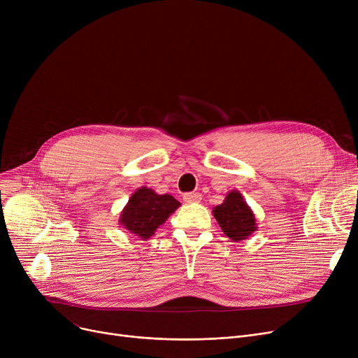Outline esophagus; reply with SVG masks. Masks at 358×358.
I'll list each match as a JSON object with an SVG mask.
<instances>
[{"instance_id": "obj_1", "label": "esophagus", "mask_w": 358, "mask_h": 358, "mask_svg": "<svg viewBox=\"0 0 358 358\" xmlns=\"http://www.w3.org/2000/svg\"><path fill=\"white\" fill-rule=\"evenodd\" d=\"M182 199H184L185 203H199L201 200V194H199V193H185Z\"/></svg>"}]
</instances>
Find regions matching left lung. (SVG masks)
I'll return each instance as SVG.
<instances>
[{
  "label": "left lung",
  "mask_w": 358,
  "mask_h": 358,
  "mask_svg": "<svg viewBox=\"0 0 358 358\" xmlns=\"http://www.w3.org/2000/svg\"><path fill=\"white\" fill-rule=\"evenodd\" d=\"M213 216L222 232L234 242L245 241L257 231L255 215L238 190H231L223 203L213 208Z\"/></svg>",
  "instance_id": "1"
}]
</instances>
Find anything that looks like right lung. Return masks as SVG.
<instances>
[{
	"instance_id": "obj_1",
	"label": "right lung",
	"mask_w": 358,
	"mask_h": 358,
	"mask_svg": "<svg viewBox=\"0 0 358 358\" xmlns=\"http://www.w3.org/2000/svg\"><path fill=\"white\" fill-rule=\"evenodd\" d=\"M180 206L181 203L171 194H158L152 189L141 187L130 196L119 223L130 234L146 241Z\"/></svg>"
}]
</instances>
